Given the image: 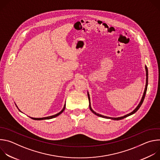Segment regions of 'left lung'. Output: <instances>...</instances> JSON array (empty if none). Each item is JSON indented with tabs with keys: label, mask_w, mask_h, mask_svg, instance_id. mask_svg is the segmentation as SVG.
I'll use <instances>...</instances> for the list:
<instances>
[{
	"label": "left lung",
	"mask_w": 160,
	"mask_h": 160,
	"mask_svg": "<svg viewBox=\"0 0 160 160\" xmlns=\"http://www.w3.org/2000/svg\"><path fill=\"white\" fill-rule=\"evenodd\" d=\"M145 68H146V88H145V90H144V94H143L142 98V99H141V101L140 103L139 104V105L138 106V107H137V108H135V109L132 112H131L130 113L128 114V115H125V116L122 117H118V118H111V117H106V116H103V115H99V114H98V113L96 112L95 111H94L92 110V108H91V106H90V97H89V94L88 93V100H89V108H90V111H92L94 114H95L96 115H97V116H98V117H102V118H105L112 119V120H122V119H123L124 118H126V117H128V116H130V115H133V113H135L137 111H138V110L140 108L141 106L142 105V102H143V101H144V98H145L146 93V91H147V88H148V68H147V66H145Z\"/></svg>",
	"instance_id": "8db88e82"
}]
</instances>
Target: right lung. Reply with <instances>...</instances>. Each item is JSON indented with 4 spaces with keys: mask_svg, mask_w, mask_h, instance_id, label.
I'll return each mask as SVG.
<instances>
[{
    "mask_svg": "<svg viewBox=\"0 0 160 160\" xmlns=\"http://www.w3.org/2000/svg\"><path fill=\"white\" fill-rule=\"evenodd\" d=\"M65 106H66V104H64L63 109H62L59 112H58V114H56V115H52V116H50V117H44V118H32V119H33V120H48V119H51V118H55V117H58V115H59L60 114H61V113L64 111V109H65Z\"/></svg>",
    "mask_w": 160,
    "mask_h": 160,
    "instance_id": "right-lung-1",
    "label": "right lung"
}]
</instances>
